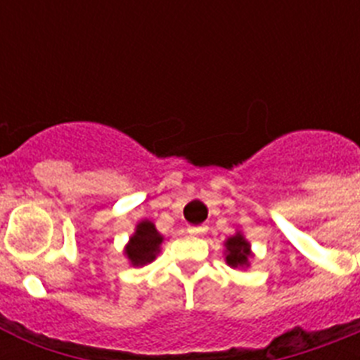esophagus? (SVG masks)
<instances>
[{"label":"esophagus","mask_w":360,"mask_h":360,"mask_svg":"<svg viewBox=\"0 0 360 360\" xmlns=\"http://www.w3.org/2000/svg\"><path fill=\"white\" fill-rule=\"evenodd\" d=\"M187 232H189V234H193V236H202V234H205V232H207V227H205V225H200V227H189L187 229Z\"/></svg>","instance_id":"1"}]
</instances>
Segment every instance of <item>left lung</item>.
<instances>
[{"label":"left lung","instance_id":"8db88e82","mask_svg":"<svg viewBox=\"0 0 360 360\" xmlns=\"http://www.w3.org/2000/svg\"><path fill=\"white\" fill-rule=\"evenodd\" d=\"M227 263L231 266H243L249 262V243L243 240L241 234H236V236L229 238L227 243Z\"/></svg>","mask_w":360,"mask_h":360}]
</instances>
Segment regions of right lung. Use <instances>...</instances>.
I'll use <instances>...</instances> for the list:
<instances>
[{"instance_id":"obj_1","label":"right lung","mask_w":360,"mask_h":360,"mask_svg":"<svg viewBox=\"0 0 360 360\" xmlns=\"http://www.w3.org/2000/svg\"><path fill=\"white\" fill-rule=\"evenodd\" d=\"M160 243L162 236L157 232L155 225L151 221H141L136 225V232L129 240V245L126 247V254L133 265H146L155 259Z\"/></svg>"}]
</instances>
